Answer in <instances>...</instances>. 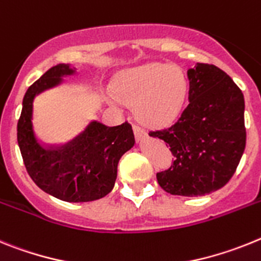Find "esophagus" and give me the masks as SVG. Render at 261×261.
I'll return each instance as SVG.
<instances>
[{
  "instance_id": "34e87169",
  "label": "esophagus",
  "mask_w": 261,
  "mask_h": 261,
  "mask_svg": "<svg viewBox=\"0 0 261 261\" xmlns=\"http://www.w3.org/2000/svg\"><path fill=\"white\" fill-rule=\"evenodd\" d=\"M133 130H134V134H135V138H137L138 140H142L147 137L146 130L140 127V126H138V124H134Z\"/></svg>"
}]
</instances>
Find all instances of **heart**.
Listing matches in <instances>:
<instances>
[{"label": "heart", "instance_id": "obj_1", "mask_svg": "<svg viewBox=\"0 0 261 261\" xmlns=\"http://www.w3.org/2000/svg\"><path fill=\"white\" fill-rule=\"evenodd\" d=\"M118 97L137 105V114L147 124L165 126L182 112L188 80L182 69L153 63L127 72L118 83Z\"/></svg>", "mask_w": 261, "mask_h": 261}]
</instances>
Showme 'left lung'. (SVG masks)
<instances>
[{
  "mask_svg": "<svg viewBox=\"0 0 261 261\" xmlns=\"http://www.w3.org/2000/svg\"><path fill=\"white\" fill-rule=\"evenodd\" d=\"M188 79L189 103L177 122L149 137L164 140L176 158L156 173L159 185L176 196H205L227 184L244 152V97L213 64L197 63Z\"/></svg>",
  "mask_w": 261,
  "mask_h": 261,
  "instance_id": "left-lung-1",
  "label": "left lung"
}]
</instances>
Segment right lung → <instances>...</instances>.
I'll return each mask as SVG.
<instances>
[{
	"instance_id": "add662e5",
	"label": "right lung",
	"mask_w": 261,
	"mask_h": 261,
	"mask_svg": "<svg viewBox=\"0 0 261 261\" xmlns=\"http://www.w3.org/2000/svg\"><path fill=\"white\" fill-rule=\"evenodd\" d=\"M72 73L74 71L68 64H58L27 89L18 119L17 139L27 173L40 189L67 202H89L112 192L118 162L135 139L128 122L108 127L96 121L64 146L47 147L36 139L34 98L62 83L63 76Z\"/></svg>"
}]
</instances>
